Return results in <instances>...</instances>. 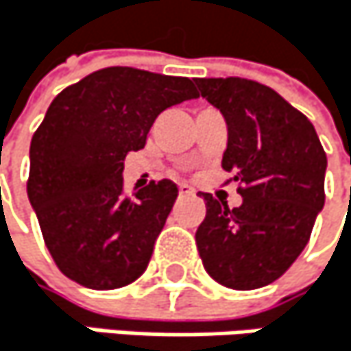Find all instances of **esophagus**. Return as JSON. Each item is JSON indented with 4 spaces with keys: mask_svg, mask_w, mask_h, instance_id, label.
I'll list each match as a JSON object with an SVG mask.
<instances>
[{
    "mask_svg": "<svg viewBox=\"0 0 351 351\" xmlns=\"http://www.w3.org/2000/svg\"><path fill=\"white\" fill-rule=\"evenodd\" d=\"M179 193H181L183 197H189V195H193L195 191H193V189H191L189 185H181V187H179Z\"/></svg>",
    "mask_w": 351,
    "mask_h": 351,
    "instance_id": "obj_1",
    "label": "esophagus"
}]
</instances>
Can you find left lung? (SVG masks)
I'll return each mask as SVG.
<instances>
[{"label": "left lung", "instance_id": "left-lung-1", "mask_svg": "<svg viewBox=\"0 0 351 351\" xmlns=\"http://www.w3.org/2000/svg\"><path fill=\"white\" fill-rule=\"evenodd\" d=\"M227 120L222 168L243 204L229 208L202 193L206 218L195 241L206 272L247 291L277 281L304 252L324 206L327 154L312 122L277 91L247 79H195Z\"/></svg>", "mask_w": 351, "mask_h": 351}]
</instances>
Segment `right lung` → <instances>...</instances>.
<instances>
[{"label":"right lung","instance_id":"obj_1","mask_svg":"<svg viewBox=\"0 0 351 351\" xmlns=\"http://www.w3.org/2000/svg\"><path fill=\"white\" fill-rule=\"evenodd\" d=\"M197 97L187 77L97 70L51 101L31 141L29 202L68 279L106 291L145 272L179 195L172 181L124 193V156L145 147L160 112Z\"/></svg>","mask_w":351,"mask_h":351}]
</instances>
